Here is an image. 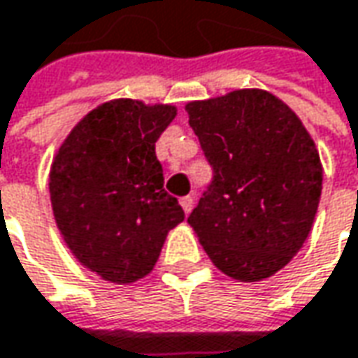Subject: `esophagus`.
Segmentation results:
<instances>
[{"label": "esophagus", "mask_w": 358, "mask_h": 358, "mask_svg": "<svg viewBox=\"0 0 358 358\" xmlns=\"http://www.w3.org/2000/svg\"><path fill=\"white\" fill-rule=\"evenodd\" d=\"M180 204H182V208H184L186 214H190L192 208H194V198H192V196H184V198L180 200Z\"/></svg>", "instance_id": "obj_1"}]
</instances>
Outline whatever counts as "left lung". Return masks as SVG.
I'll list each match as a JSON object with an SVG mask.
<instances>
[{
	"instance_id": "8db88e82",
	"label": "left lung",
	"mask_w": 358,
	"mask_h": 358,
	"mask_svg": "<svg viewBox=\"0 0 358 358\" xmlns=\"http://www.w3.org/2000/svg\"><path fill=\"white\" fill-rule=\"evenodd\" d=\"M214 180L188 216L212 264L241 282L285 268L308 238L322 164L301 117L266 90L186 103Z\"/></svg>"
}]
</instances>
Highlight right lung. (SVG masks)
<instances>
[{"instance_id": "add662e5", "label": "right lung", "mask_w": 358, "mask_h": 358, "mask_svg": "<svg viewBox=\"0 0 358 358\" xmlns=\"http://www.w3.org/2000/svg\"><path fill=\"white\" fill-rule=\"evenodd\" d=\"M172 103L103 101L82 117L50 168L55 224L82 266L132 285L156 266L184 210L164 190L156 140L176 117Z\"/></svg>"}]
</instances>
